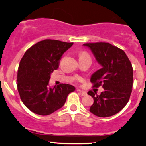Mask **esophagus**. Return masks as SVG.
Wrapping results in <instances>:
<instances>
[{
    "label": "esophagus",
    "mask_w": 146,
    "mask_h": 146,
    "mask_svg": "<svg viewBox=\"0 0 146 146\" xmlns=\"http://www.w3.org/2000/svg\"><path fill=\"white\" fill-rule=\"evenodd\" d=\"M78 92H80V94H81L82 96H85V95H87V92H85V91H82V90H77Z\"/></svg>",
    "instance_id": "esophagus-1"
}]
</instances>
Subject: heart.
<instances>
[{
    "label": "heart",
    "instance_id": "1",
    "mask_svg": "<svg viewBox=\"0 0 146 146\" xmlns=\"http://www.w3.org/2000/svg\"><path fill=\"white\" fill-rule=\"evenodd\" d=\"M82 56H89V55H88L86 52L83 51V52H82L81 54H80V57H82Z\"/></svg>",
    "mask_w": 146,
    "mask_h": 146
}]
</instances>
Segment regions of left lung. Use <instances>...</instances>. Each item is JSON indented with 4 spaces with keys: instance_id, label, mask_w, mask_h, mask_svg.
I'll list each match as a JSON object with an SVG mask.
<instances>
[{
    "instance_id": "obj_1",
    "label": "left lung",
    "mask_w": 146,
    "mask_h": 146,
    "mask_svg": "<svg viewBox=\"0 0 146 146\" xmlns=\"http://www.w3.org/2000/svg\"><path fill=\"white\" fill-rule=\"evenodd\" d=\"M95 56L100 69L91 76L93 87L102 85L100 95L88 92L94 99L90 111L99 117H109L119 112L130 98L133 85V68L123 50L104 42L84 44Z\"/></svg>"
}]
</instances>
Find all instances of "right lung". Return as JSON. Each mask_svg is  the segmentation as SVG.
I'll return each mask as SVG.
<instances>
[{"instance_id":"obj_1","label":"right lung","mask_w":146,"mask_h":146,"mask_svg":"<svg viewBox=\"0 0 146 146\" xmlns=\"http://www.w3.org/2000/svg\"><path fill=\"white\" fill-rule=\"evenodd\" d=\"M73 43L46 39L29 48L22 58L17 71L20 99L32 112L49 115L64 105L76 88L68 84L48 86L51 74L58 67L63 54Z\"/></svg>"}]
</instances>
